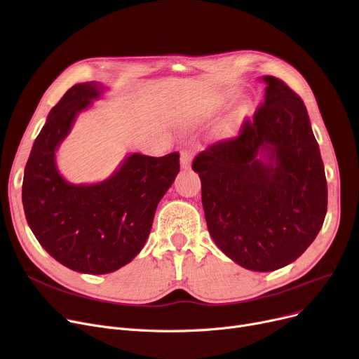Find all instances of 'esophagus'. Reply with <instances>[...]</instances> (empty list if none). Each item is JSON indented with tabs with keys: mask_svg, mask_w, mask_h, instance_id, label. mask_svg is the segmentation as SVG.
<instances>
[{
	"mask_svg": "<svg viewBox=\"0 0 359 359\" xmlns=\"http://www.w3.org/2000/svg\"><path fill=\"white\" fill-rule=\"evenodd\" d=\"M181 169H190L191 168V153L189 150H182L181 151Z\"/></svg>",
	"mask_w": 359,
	"mask_h": 359,
	"instance_id": "esophagus-1",
	"label": "esophagus"
}]
</instances>
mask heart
<instances>
[{"label":"heart","instance_id":"obj_1","mask_svg":"<svg viewBox=\"0 0 359 359\" xmlns=\"http://www.w3.org/2000/svg\"><path fill=\"white\" fill-rule=\"evenodd\" d=\"M226 104V100L224 97H216L209 100L206 105H203L200 108H197L196 111H193L191 114V119L193 121H206V119H210L213 116H216L222 109H224ZM252 114V104L251 102H243V104L238 107L226 119L220 123V126L217 127L216 135L217 139L220 140H226V139H232L240 131V128L243 127L245 119Z\"/></svg>","mask_w":359,"mask_h":359}]
</instances>
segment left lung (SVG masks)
I'll return each instance as SVG.
<instances>
[{
    "label": "left lung",
    "mask_w": 359,
    "mask_h": 359,
    "mask_svg": "<svg viewBox=\"0 0 359 359\" xmlns=\"http://www.w3.org/2000/svg\"><path fill=\"white\" fill-rule=\"evenodd\" d=\"M264 104L233 140L212 144L193 162L215 244L252 271L295 262L327 212V182L302 99L263 76Z\"/></svg>",
    "instance_id": "obj_1"
}]
</instances>
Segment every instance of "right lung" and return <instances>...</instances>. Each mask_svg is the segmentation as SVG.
Instances as JSON below:
<instances>
[{
  "instance_id": "1",
  "label": "right lung",
  "mask_w": 359,
  "mask_h": 359,
  "mask_svg": "<svg viewBox=\"0 0 359 359\" xmlns=\"http://www.w3.org/2000/svg\"><path fill=\"white\" fill-rule=\"evenodd\" d=\"M105 86L79 83L50 109L30 150L22 187L27 224L62 266L107 275L128 264L146 244L161 198L180 172L177 151L162 158L128 153L115 172L93 184H72L58 170L57 150L77 115Z\"/></svg>"
}]
</instances>
